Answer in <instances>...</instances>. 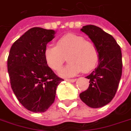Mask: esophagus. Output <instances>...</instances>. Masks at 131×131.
Here are the masks:
<instances>
[{
  "instance_id": "34e87169",
  "label": "esophagus",
  "mask_w": 131,
  "mask_h": 131,
  "mask_svg": "<svg viewBox=\"0 0 131 131\" xmlns=\"http://www.w3.org/2000/svg\"><path fill=\"white\" fill-rule=\"evenodd\" d=\"M76 80H77L76 79H67V80H66V81H67V82H69V83H74Z\"/></svg>"
}]
</instances>
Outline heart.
<instances>
[{
	"instance_id": "obj_1",
	"label": "heart",
	"mask_w": 131,
	"mask_h": 131,
	"mask_svg": "<svg viewBox=\"0 0 131 131\" xmlns=\"http://www.w3.org/2000/svg\"><path fill=\"white\" fill-rule=\"evenodd\" d=\"M45 59L48 66L54 71H59L67 60L69 64L60 74L63 77H73L79 73H90L99 63V55L96 46L82 36L66 34L45 50Z\"/></svg>"
}]
</instances>
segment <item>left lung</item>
Masks as SVG:
<instances>
[{
    "mask_svg": "<svg viewBox=\"0 0 131 131\" xmlns=\"http://www.w3.org/2000/svg\"><path fill=\"white\" fill-rule=\"evenodd\" d=\"M81 31L96 46L99 63L86 77L90 84L86 90L80 94V98L89 107L101 108L112 100L118 90L123 67L121 47L112 36L96 26H84Z\"/></svg>",
    "mask_w": 131,
    "mask_h": 131,
    "instance_id": "8db88e82",
    "label": "left lung"
}]
</instances>
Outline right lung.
I'll list each match as a JSON object with an SVG mask.
<instances>
[{"mask_svg": "<svg viewBox=\"0 0 131 131\" xmlns=\"http://www.w3.org/2000/svg\"><path fill=\"white\" fill-rule=\"evenodd\" d=\"M54 31L40 27L29 29L11 46L7 70L11 88L19 102L29 111L45 112L54 103L58 77L45 59L47 44Z\"/></svg>", "mask_w": 131, "mask_h": 131, "instance_id": "add662e5", "label": "right lung"}]
</instances>
